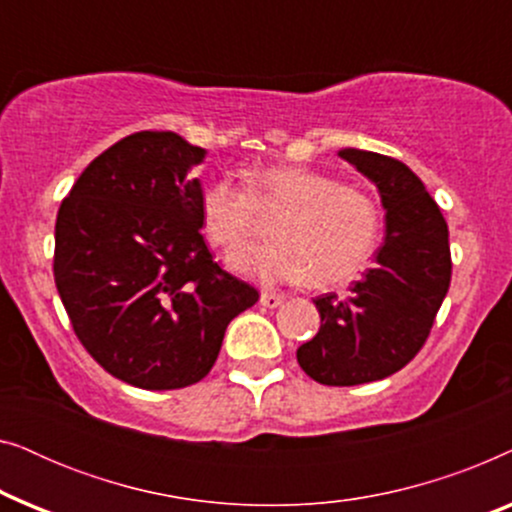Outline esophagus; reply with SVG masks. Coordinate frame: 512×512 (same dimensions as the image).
I'll return each instance as SVG.
<instances>
[{"instance_id": "obj_1", "label": "esophagus", "mask_w": 512, "mask_h": 512, "mask_svg": "<svg viewBox=\"0 0 512 512\" xmlns=\"http://www.w3.org/2000/svg\"><path fill=\"white\" fill-rule=\"evenodd\" d=\"M282 303H284V296H279V293H268V291L261 293V305L268 307V310H275V307H279Z\"/></svg>"}]
</instances>
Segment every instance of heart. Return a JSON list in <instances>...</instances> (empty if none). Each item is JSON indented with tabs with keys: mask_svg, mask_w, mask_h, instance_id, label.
<instances>
[{
	"mask_svg": "<svg viewBox=\"0 0 512 512\" xmlns=\"http://www.w3.org/2000/svg\"><path fill=\"white\" fill-rule=\"evenodd\" d=\"M261 213H282L275 243L240 250L260 225ZM202 226L216 247L232 251L228 265L263 282L314 286L352 279L380 237V207L366 191L310 167L272 165L247 174V186L230 177L209 181L200 200Z\"/></svg>",
	"mask_w": 512,
	"mask_h": 512,
	"instance_id": "heart-1",
	"label": "heart"
}]
</instances>
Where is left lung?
<instances>
[{
    "label": "left lung",
    "mask_w": 512,
    "mask_h": 512,
    "mask_svg": "<svg viewBox=\"0 0 512 512\" xmlns=\"http://www.w3.org/2000/svg\"><path fill=\"white\" fill-rule=\"evenodd\" d=\"M338 156L380 193L384 244L347 298L326 293L314 300L324 324L296 356L319 384L354 387L384 380L415 359L450 289L452 261L440 207L408 165L363 149H340Z\"/></svg>",
    "instance_id": "8db88e82"
}]
</instances>
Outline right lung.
<instances>
[{
	"instance_id": "obj_1",
	"label": "right lung",
	"mask_w": 512,
	"mask_h": 512,
	"mask_svg": "<svg viewBox=\"0 0 512 512\" xmlns=\"http://www.w3.org/2000/svg\"><path fill=\"white\" fill-rule=\"evenodd\" d=\"M207 151L142 130L102 151L62 200L53 275L76 338L139 389L200 382L230 321L258 291L214 263L202 237Z\"/></svg>"
}]
</instances>
